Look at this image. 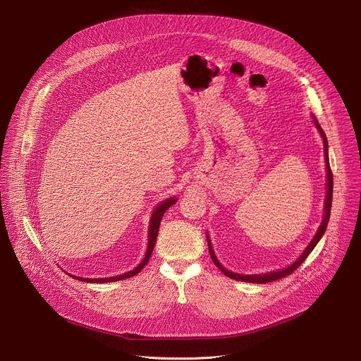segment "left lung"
<instances>
[{
    "instance_id": "left-lung-1",
    "label": "left lung",
    "mask_w": 361,
    "mask_h": 361,
    "mask_svg": "<svg viewBox=\"0 0 361 361\" xmlns=\"http://www.w3.org/2000/svg\"><path fill=\"white\" fill-rule=\"evenodd\" d=\"M313 121L316 124V127L319 128L320 131V135L323 137V142H324V160H326V170H327V192H326V201H324V219L314 235V238L310 241V244L307 245V248L302 251V254L298 257V259L288 267L286 269H281V270H277V271H271V273H266V274H251V276H245V274H237V273H233V271H228L226 270L220 262L217 260V257L213 251V247H212V243H210V237L207 235V243H209V251H210V255L212 259L214 262V264L230 279H234V280H238V281H245V283H259V284H266V283H270V281H276V280H280L283 277H287L290 276L294 270H297L302 262L307 259L308 254H310L313 251V248L317 245V243L320 241V238L323 237L326 228H327V224H329V220H330V212H331V201H333V174H331V169H330V163H329V147H327V137L323 131V128L320 127L319 121L316 117H313Z\"/></svg>"
}]
</instances>
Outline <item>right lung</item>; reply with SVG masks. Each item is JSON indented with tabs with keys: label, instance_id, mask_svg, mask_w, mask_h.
Wrapping results in <instances>:
<instances>
[{
	"label": "right lung",
	"instance_id": "right-lung-1",
	"mask_svg": "<svg viewBox=\"0 0 361 361\" xmlns=\"http://www.w3.org/2000/svg\"><path fill=\"white\" fill-rule=\"evenodd\" d=\"M177 202V198L176 197H171L166 201H163L161 204L157 205V209L154 210L152 216H151V220H149V228H148V245H147V251H145V257L142 259V262L131 271L126 273V274H121V276H116V277H107V279H82V277H75V276H71L80 281H87V283H111V281H118V280H124V279H128V277H133L135 274H138L144 266L148 263L149 257L152 254V250H154V245H156V240H157V235H159V228H160V223H161V219L164 216V213L167 212V209H170L173 204Z\"/></svg>",
	"mask_w": 361,
	"mask_h": 361
}]
</instances>
